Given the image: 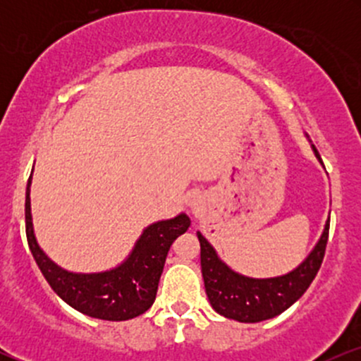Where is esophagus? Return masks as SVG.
<instances>
[{"mask_svg": "<svg viewBox=\"0 0 361 361\" xmlns=\"http://www.w3.org/2000/svg\"><path fill=\"white\" fill-rule=\"evenodd\" d=\"M188 207L190 209H192V212L193 214H198L202 210V207H204V204H202V200H200V197H193L190 198V202H188Z\"/></svg>", "mask_w": 361, "mask_h": 361, "instance_id": "34e87169", "label": "esophagus"}]
</instances>
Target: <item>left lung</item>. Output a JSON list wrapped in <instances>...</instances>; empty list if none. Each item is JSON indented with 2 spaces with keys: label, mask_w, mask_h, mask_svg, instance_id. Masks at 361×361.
Listing matches in <instances>:
<instances>
[{
  "label": "left lung",
  "mask_w": 361,
  "mask_h": 361,
  "mask_svg": "<svg viewBox=\"0 0 361 361\" xmlns=\"http://www.w3.org/2000/svg\"><path fill=\"white\" fill-rule=\"evenodd\" d=\"M305 137L309 135L305 134ZM310 147L319 163L322 164L316 146L310 144ZM197 235L200 241V263L205 292L215 312L239 322H261L276 317L290 305L295 304L316 279L324 258L327 235H329V219L326 221L324 231L307 258L292 271L271 279H251L234 271L219 258L217 251L202 233H197Z\"/></svg>",
  "instance_id": "8db88e82"
}]
</instances>
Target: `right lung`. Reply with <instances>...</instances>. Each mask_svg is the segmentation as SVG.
Wrapping results in <instances>:
<instances>
[{"instance_id":"add662e5","label":"right lung","mask_w":361,"mask_h":361,"mask_svg":"<svg viewBox=\"0 0 361 361\" xmlns=\"http://www.w3.org/2000/svg\"><path fill=\"white\" fill-rule=\"evenodd\" d=\"M30 185L32 175L25 197L27 241L35 263L54 292L85 316L103 321H127L146 312L156 300L157 283L169 247L178 235L188 231V215L181 212L173 219L147 226L127 258L111 270L74 273L54 263L37 243L32 222Z\"/></svg>"}]
</instances>
